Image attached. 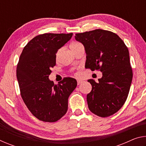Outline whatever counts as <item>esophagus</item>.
<instances>
[{
	"label": "esophagus",
	"mask_w": 146,
	"mask_h": 146,
	"mask_svg": "<svg viewBox=\"0 0 146 146\" xmlns=\"http://www.w3.org/2000/svg\"><path fill=\"white\" fill-rule=\"evenodd\" d=\"M82 82H83L82 80H77V84H78V85H80V84H82Z\"/></svg>",
	"instance_id": "esophagus-1"
}]
</instances>
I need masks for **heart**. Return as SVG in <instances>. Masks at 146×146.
<instances>
[{
	"label": "heart",
	"instance_id": "b5f03b06",
	"mask_svg": "<svg viewBox=\"0 0 146 146\" xmlns=\"http://www.w3.org/2000/svg\"><path fill=\"white\" fill-rule=\"evenodd\" d=\"M81 45H82V44H81L80 43H79V42H72V43H71V44H70V48H71V50H72V51H73L76 48H77L78 46H81ZM61 50H62V49H58V50L57 51V52H56V58H57L58 57L59 54H60Z\"/></svg>",
	"mask_w": 146,
	"mask_h": 146
}]
</instances>
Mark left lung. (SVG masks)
Segmentation results:
<instances>
[{
    "instance_id": "1",
    "label": "left lung",
    "mask_w": 146,
    "mask_h": 146,
    "mask_svg": "<svg viewBox=\"0 0 146 146\" xmlns=\"http://www.w3.org/2000/svg\"><path fill=\"white\" fill-rule=\"evenodd\" d=\"M75 38L84 47L87 68L102 72L98 82L88 80L92 86L87 95L88 108L98 117L113 115L124 104L131 84L128 49L117 34L100 29L76 33Z\"/></svg>"
}]
</instances>
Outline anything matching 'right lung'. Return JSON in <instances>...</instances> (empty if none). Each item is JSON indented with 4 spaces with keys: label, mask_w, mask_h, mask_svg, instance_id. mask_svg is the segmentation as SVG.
<instances>
[{
    "label": "right lung",
    "mask_w": 146,
    "mask_h": 146,
    "mask_svg": "<svg viewBox=\"0 0 146 146\" xmlns=\"http://www.w3.org/2000/svg\"><path fill=\"white\" fill-rule=\"evenodd\" d=\"M72 36V33L39 35L20 56L17 78L21 97L32 114L44 122H56L66 114L68 98L77 85L73 78H64L58 85L49 79L56 52Z\"/></svg>",
    "instance_id": "right-lung-1"
}]
</instances>
